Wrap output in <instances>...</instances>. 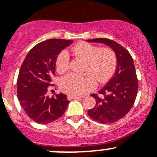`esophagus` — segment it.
<instances>
[{
  "label": "esophagus",
  "instance_id": "34e87169",
  "mask_svg": "<svg viewBox=\"0 0 157 157\" xmlns=\"http://www.w3.org/2000/svg\"><path fill=\"white\" fill-rule=\"evenodd\" d=\"M81 98V97L75 96V95H68L67 99H68V100H72V99H78V98Z\"/></svg>",
  "mask_w": 157,
  "mask_h": 157
}]
</instances>
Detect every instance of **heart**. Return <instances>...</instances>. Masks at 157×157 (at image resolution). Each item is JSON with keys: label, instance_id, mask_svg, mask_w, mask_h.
<instances>
[{"label": "heart", "instance_id": "obj_1", "mask_svg": "<svg viewBox=\"0 0 157 157\" xmlns=\"http://www.w3.org/2000/svg\"><path fill=\"white\" fill-rule=\"evenodd\" d=\"M76 56L85 59L82 74H67L60 80L61 90L75 96L85 94L96 86V81L105 83L112 78L117 67V57L109 48H100L88 42H80L73 48ZM70 67V56L66 50L59 54L56 67L59 73L65 72Z\"/></svg>", "mask_w": 157, "mask_h": 157}]
</instances>
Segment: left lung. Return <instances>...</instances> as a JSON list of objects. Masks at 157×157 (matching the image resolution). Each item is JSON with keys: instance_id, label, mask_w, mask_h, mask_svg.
<instances>
[{"instance_id": "8db88e82", "label": "left lung", "mask_w": 157, "mask_h": 157, "mask_svg": "<svg viewBox=\"0 0 157 157\" xmlns=\"http://www.w3.org/2000/svg\"><path fill=\"white\" fill-rule=\"evenodd\" d=\"M108 45L117 57V68L113 77L94 98V108L87 112L94 121L102 124L113 123L125 116L134 105L138 92V80L132 57L126 49L116 42L105 38L87 40Z\"/></svg>"}]
</instances>
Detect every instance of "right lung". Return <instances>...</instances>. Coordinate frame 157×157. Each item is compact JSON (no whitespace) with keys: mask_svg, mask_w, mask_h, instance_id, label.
Here are the masks:
<instances>
[{"mask_svg":"<svg viewBox=\"0 0 157 157\" xmlns=\"http://www.w3.org/2000/svg\"><path fill=\"white\" fill-rule=\"evenodd\" d=\"M73 42L65 39H48L37 44L25 58L17 80V94L28 116L39 124H48L60 118L68 106L66 94L49 98L47 91L55 74L56 60L63 49Z\"/></svg>","mask_w":157,"mask_h":157,"instance_id":"1","label":"right lung"}]
</instances>
